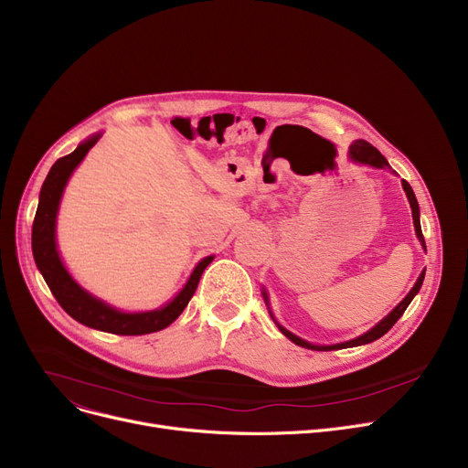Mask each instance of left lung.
<instances>
[{
    "label": "left lung",
    "instance_id": "obj_1",
    "mask_svg": "<svg viewBox=\"0 0 468 468\" xmlns=\"http://www.w3.org/2000/svg\"><path fill=\"white\" fill-rule=\"evenodd\" d=\"M349 154H351V157H353L355 161L364 163V165H372V166H376V168H385V166H388L387 159H385V157L376 150V147H374L372 144H367L366 140H356V142L351 145ZM402 186H404V191H406V195H408V201H410V207H411V216H413L415 233H417V237H420L421 244L425 247V239H423L421 224H420V205H417V199H415V195H413L411 186H410L406 180H402ZM423 279H425V271L421 273V277H420V279H417L415 286L410 290L408 296H406V298H404V300H402L395 309H392V311L383 318V321H381L378 326H374L370 332H366L364 335H360V337H356V339H351V341H346V343H337V346L321 347V346H313V343H307V341L300 339L298 335H293L292 332L284 330L282 326H279V328H281V332H282L288 339H292L293 343H296V346H302V347H307V349H313V351H337V349H347V347L366 346V343H372V341L379 339V337H381V335H385L392 326H395V323H397L399 318L404 314V311H406V307L410 305V302L415 298V293L420 292V288H421V284H423ZM263 298H265V293H263ZM265 300H267V298H265Z\"/></svg>",
    "mask_w": 468,
    "mask_h": 468
}]
</instances>
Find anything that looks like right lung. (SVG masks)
<instances>
[{
	"label": "right lung",
	"instance_id": "right-lung-1",
	"mask_svg": "<svg viewBox=\"0 0 468 468\" xmlns=\"http://www.w3.org/2000/svg\"><path fill=\"white\" fill-rule=\"evenodd\" d=\"M96 142H98V134L80 144L76 152L60 157L51 166V170H48V175L41 186L39 205L34 218V226H32L34 260L48 290L53 292V296L57 298L60 307L71 318H76L78 323L94 330H102L117 335H144V334L159 332L175 323L182 314V311L193 298L203 271L212 261V256L205 258L199 265L195 267V271L191 273L187 284L175 300H172L166 307L150 311V313H134V314L119 313L117 309H112L101 300L92 298L90 293H87L83 288H80L76 282H73V279L68 275L57 252V242H55L57 210H58L64 186L73 168L83 161V157Z\"/></svg>",
	"mask_w": 468,
	"mask_h": 468
}]
</instances>
